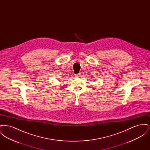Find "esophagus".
Wrapping results in <instances>:
<instances>
[{
  "label": "esophagus",
  "mask_w": 150,
  "mask_h": 150,
  "mask_svg": "<svg viewBox=\"0 0 150 150\" xmlns=\"http://www.w3.org/2000/svg\"><path fill=\"white\" fill-rule=\"evenodd\" d=\"M75 76L77 77V78L80 77L81 76V73H79V74H75Z\"/></svg>",
  "instance_id": "34e87169"
}]
</instances>
